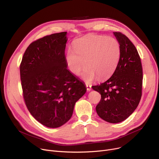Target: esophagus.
Here are the masks:
<instances>
[{"mask_svg":"<svg viewBox=\"0 0 159 159\" xmlns=\"http://www.w3.org/2000/svg\"><path fill=\"white\" fill-rule=\"evenodd\" d=\"M85 85H86L87 90L88 91H89L91 90V85H89V84H86Z\"/></svg>","mask_w":159,"mask_h":159,"instance_id":"esophagus-1","label":"esophagus"}]
</instances>
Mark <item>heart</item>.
Instances as JSON below:
<instances>
[{"instance_id":"heart-1","label":"heart","mask_w":159,"mask_h":159,"mask_svg":"<svg viewBox=\"0 0 159 159\" xmlns=\"http://www.w3.org/2000/svg\"><path fill=\"white\" fill-rule=\"evenodd\" d=\"M120 55V44L116 39L91 34L76 40L73 50H68L65 59L67 66L75 75H79L86 66L82 78L91 82L95 78L102 81L110 77Z\"/></svg>"}]
</instances>
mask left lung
Wrapping results in <instances>:
<instances>
[{"instance_id": "left-lung-1", "label": "left lung", "mask_w": 159, "mask_h": 159, "mask_svg": "<svg viewBox=\"0 0 159 159\" xmlns=\"http://www.w3.org/2000/svg\"><path fill=\"white\" fill-rule=\"evenodd\" d=\"M114 34L120 47L118 65L108 80L92 88L101 94L96 107L98 116L107 122L117 123L128 118L139 103L143 70L140 57L134 44L120 32Z\"/></svg>"}]
</instances>
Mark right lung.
<instances>
[{"instance_id": "right-lung-1", "label": "right lung", "mask_w": 159, "mask_h": 159, "mask_svg": "<svg viewBox=\"0 0 159 159\" xmlns=\"http://www.w3.org/2000/svg\"><path fill=\"white\" fill-rule=\"evenodd\" d=\"M66 34L55 33L32 42L20 66L25 105L35 119L49 128L66 123L87 90L67 69Z\"/></svg>"}]
</instances>
